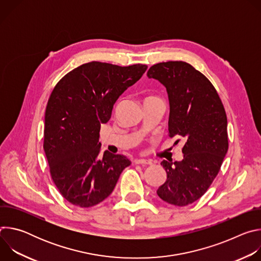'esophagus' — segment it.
Masks as SVG:
<instances>
[{"label":"esophagus","mask_w":261,"mask_h":261,"mask_svg":"<svg viewBox=\"0 0 261 261\" xmlns=\"http://www.w3.org/2000/svg\"><path fill=\"white\" fill-rule=\"evenodd\" d=\"M135 164H141V165H151L152 161L151 160H147V159H136L134 161Z\"/></svg>","instance_id":"1"}]
</instances>
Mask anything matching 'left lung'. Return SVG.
Segmentation results:
<instances>
[{
  "mask_svg": "<svg viewBox=\"0 0 261 261\" xmlns=\"http://www.w3.org/2000/svg\"><path fill=\"white\" fill-rule=\"evenodd\" d=\"M146 75L166 88L169 136L185 139L181 161L161 162L167 178L157 194L170 204L188 205L210 188L227 153L225 109L212 83L188 63H158Z\"/></svg>",
  "mask_w": 261,
  "mask_h": 261,
  "instance_id": "left-lung-1",
  "label": "left lung"
}]
</instances>
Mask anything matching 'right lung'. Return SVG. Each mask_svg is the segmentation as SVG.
I'll list each match as a JSON object with an SVG mask.
<instances>
[{"label":"right lung","mask_w":261,"mask_h":261,"mask_svg":"<svg viewBox=\"0 0 261 261\" xmlns=\"http://www.w3.org/2000/svg\"><path fill=\"white\" fill-rule=\"evenodd\" d=\"M146 68L90 62L67 73L53 90L45 110L43 148L55 185L73 205L91 207L103 201L131 164L126 156L108 151L99 158V132L119 97Z\"/></svg>","instance_id":"obj_1"}]
</instances>
